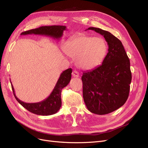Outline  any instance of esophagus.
Here are the masks:
<instances>
[{
	"instance_id": "34e87169",
	"label": "esophagus",
	"mask_w": 148,
	"mask_h": 148,
	"mask_svg": "<svg viewBox=\"0 0 148 148\" xmlns=\"http://www.w3.org/2000/svg\"><path fill=\"white\" fill-rule=\"evenodd\" d=\"M72 76H73V77L78 78V77H79V73L77 71L74 70L73 72H72Z\"/></svg>"
}]
</instances>
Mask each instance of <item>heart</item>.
<instances>
[{
    "label": "heart",
    "instance_id": "obj_1",
    "mask_svg": "<svg viewBox=\"0 0 148 148\" xmlns=\"http://www.w3.org/2000/svg\"><path fill=\"white\" fill-rule=\"evenodd\" d=\"M64 51L73 59L80 69L91 70L99 65L107 52L105 40L99 37L92 38L79 35L71 38L65 44Z\"/></svg>",
    "mask_w": 148,
    "mask_h": 148
}]
</instances>
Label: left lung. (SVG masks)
I'll use <instances>...</instances> for the list:
<instances>
[{
	"mask_svg": "<svg viewBox=\"0 0 148 148\" xmlns=\"http://www.w3.org/2000/svg\"><path fill=\"white\" fill-rule=\"evenodd\" d=\"M104 37L108 53L101 65L83 73V96L93 114H109L127 101L132 82L130 62L123 44L109 31L90 27Z\"/></svg>",
	"mask_w": 148,
	"mask_h": 148,
	"instance_id": "1",
	"label": "left lung"
}]
</instances>
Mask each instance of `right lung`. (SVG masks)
I'll return each instance as SVG.
<instances>
[{"label":"right lung","mask_w":148,"mask_h":148,"mask_svg":"<svg viewBox=\"0 0 148 148\" xmlns=\"http://www.w3.org/2000/svg\"><path fill=\"white\" fill-rule=\"evenodd\" d=\"M65 30H66L65 26H43L38 28L24 31L21 33V35L32 34L45 35L52 37L54 39H59L62 36L64 31ZM71 73H72L71 69H68L64 71L60 74V77L51 95L46 99L41 102L36 103H26L20 101L16 96L14 88L10 82L13 95H14L16 101L31 112L39 115H50L54 114L59 111L62 106V89L66 86L67 84L70 83L71 78Z\"/></svg>","instance_id":"1"}]
</instances>
